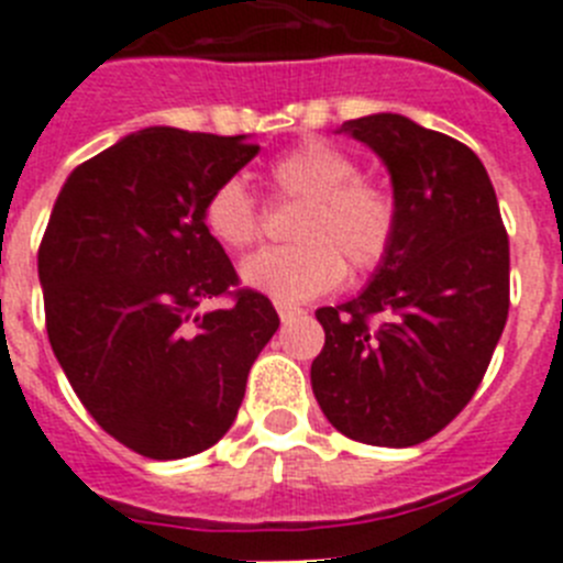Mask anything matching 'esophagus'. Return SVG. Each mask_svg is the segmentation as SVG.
<instances>
[{
  "mask_svg": "<svg viewBox=\"0 0 563 563\" xmlns=\"http://www.w3.org/2000/svg\"><path fill=\"white\" fill-rule=\"evenodd\" d=\"M276 310H278V318H282V321H290V318H296V316H301V307H296V305H287V301H276Z\"/></svg>",
  "mask_w": 563,
  "mask_h": 563,
  "instance_id": "obj_1",
  "label": "esophagus"
}]
</instances>
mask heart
Here are the masks:
<instances>
[{"label":"heart","mask_w":563,"mask_h":563,"mask_svg":"<svg viewBox=\"0 0 563 563\" xmlns=\"http://www.w3.org/2000/svg\"><path fill=\"white\" fill-rule=\"evenodd\" d=\"M278 197L301 200L292 220V245L265 247L242 262V278L253 290L282 301H305L341 285L346 262L366 276L386 262L397 236L391 194L361 180L357 163L327 141L298 143L271 166ZM202 225L228 251H245L262 236L258 208L236 177L220 183L202 208Z\"/></svg>","instance_id":"b5f03b06"}]
</instances>
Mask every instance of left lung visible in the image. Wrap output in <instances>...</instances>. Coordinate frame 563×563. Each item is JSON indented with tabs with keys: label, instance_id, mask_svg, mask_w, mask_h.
Masks as SVG:
<instances>
[{
	"label": "left lung",
	"instance_id": "left-lung-1",
	"mask_svg": "<svg viewBox=\"0 0 563 563\" xmlns=\"http://www.w3.org/2000/svg\"><path fill=\"white\" fill-rule=\"evenodd\" d=\"M395 186L397 236L369 287L321 307L312 391L350 440L409 449L479 389L510 310V242L485 166L465 143L402 114L346 121Z\"/></svg>",
	"mask_w": 563,
	"mask_h": 563
}]
</instances>
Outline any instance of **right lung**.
Listing matches in <instances>:
<instances>
[{
  "mask_svg": "<svg viewBox=\"0 0 563 563\" xmlns=\"http://www.w3.org/2000/svg\"><path fill=\"white\" fill-rule=\"evenodd\" d=\"M245 134L152 126L69 174L38 245L44 324L92 420L148 460L220 442L247 372L278 330L271 298L239 287L202 208L256 157ZM213 297L222 311L205 312Z\"/></svg>",
  "mask_w": 563,
  "mask_h": 563,
  "instance_id": "1",
  "label": "right lung"
}]
</instances>
